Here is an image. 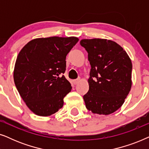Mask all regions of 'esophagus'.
I'll use <instances>...</instances> for the list:
<instances>
[{
  "instance_id": "esophagus-1",
  "label": "esophagus",
  "mask_w": 149,
  "mask_h": 149,
  "mask_svg": "<svg viewBox=\"0 0 149 149\" xmlns=\"http://www.w3.org/2000/svg\"><path fill=\"white\" fill-rule=\"evenodd\" d=\"M79 82V79H75V80L72 81V83H73V84H74V85L78 84Z\"/></svg>"
}]
</instances>
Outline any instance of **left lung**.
<instances>
[{"mask_svg":"<svg viewBox=\"0 0 149 149\" xmlns=\"http://www.w3.org/2000/svg\"><path fill=\"white\" fill-rule=\"evenodd\" d=\"M91 65L89 91L83 95L93 113L110 115L121 107L132 87V64L125 50L107 39H82Z\"/></svg>","mask_w":149,"mask_h":149,"instance_id":"left-lung-1","label":"left lung"}]
</instances>
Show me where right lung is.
Segmentation results:
<instances>
[{"mask_svg": "<svg viewBox=\"0 0 149 149\" xmlns=\"http://www.w3.org/2000/svg\"><path fill=\"white\" fill-rule=\"evenodd\" d=\"M79 38L52 36L30 40L18 54L13 79L20 96L38 116H50L62 109L72 89L62 75L66 58Z\"/></svg>", "mask_w": 149, "mask_h": 149, "instance_id": "right-lung-1", "label": "right lung"}]
</instances>
